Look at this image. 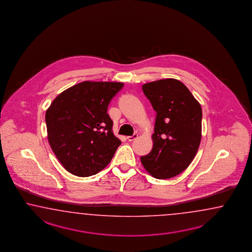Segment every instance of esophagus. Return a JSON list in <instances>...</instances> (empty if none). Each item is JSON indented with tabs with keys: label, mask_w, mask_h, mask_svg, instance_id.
<instances>
[{
	"label": "esophagus",
	"mask_w": 252,
	"mask_h": 252,
	"mask_svg": "<svg viewBox=\"0 0 252 252\" xmlns=\"http://www.w3.org/2000/svg\"><path fill=\"white\" fill-rule=\"evenodd\" d=\"M137 136H138L137 134H134L133 135H129V136H127V140L130 142L134 141L135 138H137Z\"/></svg>",
	"instance_id": "obj_1"
}]
</instances>
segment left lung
Returning <instances> with one entry per match:
<instances>
[{
    "label": "left lung",
    "mask_w": 252,
    "mask_h": 252,
    "mask_svg": "<svg viewBox=\"0 0 252 252\" xmlns=\"http://www.w3.org/2000/svg\"><path fill=\"white\" fill-rule=\"evenodd\" d=\"M143 92L157 112L153 148L141 157L154 178L176 177L190 165L201 140L202 109L188 87L167 78L145 84Z\"/></svg>",
    "instance_id": "1"
}]
</instances>
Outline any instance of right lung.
<instances>
[{
    "label": "right lung",
    "instance_id": "add662e5",
    "mask_svg": "<svg viewBox=\"0 0 252 252\" xmlns=\"http://www.w3.org/2000/svg\"><path fill=\"white\" fill-rule=\"evenodd\" d=\"M123 86L118 82L85 81L58 94L46 110L51 148L74 176L85 178L101 171L120 146L107 107Z\"/></svg>",
    "mask_w": 252,
    "mask_h": 252
}]
</instances>
